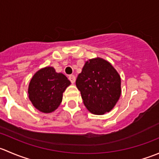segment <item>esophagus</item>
Segmentation results:
<instances>
[{
	"mask_svg": "<svg viewBox=\"0 0 159 159\" xmlns=\"http://www.w3.org/2000/svg\"><path fill=\"white\" fill-rule=\"evenodd\" d=\"M68 78H69V80L72 84H74V83L75 82V80H76V78H75V75H70V76L68 77Z\"/></svg>",
	"mask_w": 159,
	"mask_h": 159,
	"instance_id": "34e87169",
	"label": "esophagus"
}]
</instances>
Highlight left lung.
I'll use <instances>...</instances> for the list:
<instances>
[{
  "mask_svg": "<svg viewBox=\"0 0 159 159\" xmlns=\"http://www.w3.org/2000/svg\"><path fill=\"white\" fill-rule=\"evenodd\" d=\"M84 106L94 115L109 112L121 96V77L110 62L89 59L76 80Z\"/></svg>",
  "mask_w": 159,
  "mask_h": 159,
  "instance_id": "obj_1",
  "label": "left lung"
}]
</instances>
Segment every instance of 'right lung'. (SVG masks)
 <instances>
[{
    "label": "right lung",
    "instance_id": "1",
    "mask_svg": "<svg viewBox=\"0 0 159 159\" xmlns=\"http://www.w3.org/2000/svg\"><path fill=\"white\" fill-rule=\"evenodd\" d=\"M70 84L65 75L56 72L53 67H45L30 79L28 97L35 108L43 113H51L61 103L63 92Z\"/></svg>",
    "mask_w": 159,
    "mask_h": 159
}]
</instances>
